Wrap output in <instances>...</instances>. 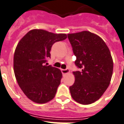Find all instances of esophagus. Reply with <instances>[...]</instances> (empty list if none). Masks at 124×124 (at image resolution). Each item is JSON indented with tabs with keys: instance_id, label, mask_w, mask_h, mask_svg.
<instances>
[{
	"instance_id": "34e87169",
	"label": "esophagus",
	"mask_w": 124,
	"mask_h": 124,
	"mask_svg": "<svg viewBox=\"0 0 124 124\" xmlns=\"http://www.w3.org/2000/svg\"><path fill=\"white\" fill-rule=\"evenodd\" d=\"M61 72L63 74H67L69 73L70 71H69V69H61Z\"/></svg>"
}]
</instances>
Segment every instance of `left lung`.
Listing matches in <instances>:
<instances>
[{"mask_svg": "<svg viewBox=\"0 0 124 124\" xmlns=\"http://www.w3.org/2000/svg\"><path fill=\"white\" fill-rule=\"evenodd\" d=\"M75 63L81 71H74L73 85L69 87L72 98L88 105L102 96L111 81L114 63L106 43L96 34L83 31L68 34Z\"/></svg>", "mask_w": 124, "mask_h": 124, "instance_id": "left-lung-1", "label": "left lung"}]
</instances>
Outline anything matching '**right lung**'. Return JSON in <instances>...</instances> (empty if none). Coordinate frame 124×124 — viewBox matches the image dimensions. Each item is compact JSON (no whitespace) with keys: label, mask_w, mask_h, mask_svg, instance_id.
Returning <instances> with one entry per match:
<instances>
[{"label":"right lung","mask_w":124,"mask_h":124,"mask_svg":"<svg viewBox=\"0 0 124 124\" xmlns=\"http://www.w3.org/2000/svg\"><path fill=\"white\" fill-rule=\"evenodd\" d=\"M66 38L65 33L32 29L17 44L13 61L15 75L22 91L33 102L45 103L55 97L62 73L45 63L51 57L53 45Z\"/></svg>","instance_id":"1"}]
</instances>
